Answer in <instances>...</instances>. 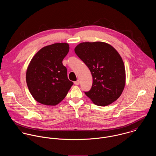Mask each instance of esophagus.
Segmentation results:
<instances>
[{
	"label": "esophagus",
	"mask_w": 156,
	"mask_h": 156,
	"mask_svg": "<svg viewBox=\"0 0 156 156\" xmlns=\"http://www.w3.org/2000/svg\"><path fill=\"white\" fill-rule=\"evenodd\" d=\"M79 83H80V81H79V80H77V81L74 82V84H75V85H79Z\"/></svg>",
	"instance_id": "esophagus-1"
}]
</instances>
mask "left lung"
Returning <instances> with one entry per match:
<instances>
[{"label": "left lung", "mask_w": 156, "mask_h": 156, "mask_svg": "<svg viewBox=\"0 0 156 156\" xmlns=\"http://www.w3.org/2000/svg\"><path fill=\"white\" fill-rule=\"evenodd\" d=\"M74 51L89 68L92 85L85 94L97 106H106L121 95L126 84V70L118 52L110 44L100 41L82 43Z\"/></svg>", "instance_id": "1"}]
</instances>
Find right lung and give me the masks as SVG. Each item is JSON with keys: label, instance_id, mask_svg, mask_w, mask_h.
<instances>
[{"label": "right lung", "instance_id": "obj_1", "mask_svg": "<svg viewBox=\"0 0 156 156\" xmlns=\"http://www.w3.org/2000/svg\"><path fill=\"white\" fill-rule=\"evenodd\" d=\"M68 43H55L40 49L26 71V83L34 98L44 105L55 106L73 85L67 77L62 61L69 51Z\"/></svg>", "mask_w": 156, "mask_h": 156}]
</instances>
